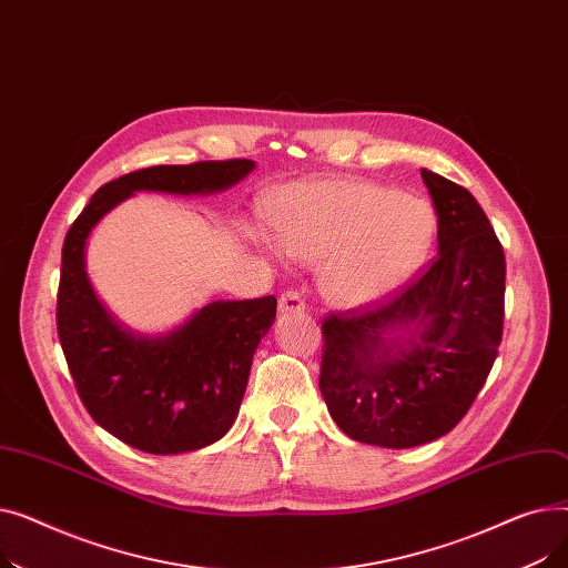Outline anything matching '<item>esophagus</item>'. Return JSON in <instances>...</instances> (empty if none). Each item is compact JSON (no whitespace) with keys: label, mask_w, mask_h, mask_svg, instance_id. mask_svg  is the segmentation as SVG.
Listing matches in <instances>:
<instances>
[{"label":"esophagus","mask_w":568,"mask_h":568,"mask_svg":"<svg viewBox=\"0 0 568 568\" xmlns=\"http://www.w3.org/2000/svg\"><path fill=\"white\" fill-rule=\"evenodd\" d=\"M278 311L283 315H287V313H304L306 311V302L302 300V294L296 292V290H287V292L281 294Z\"/></svg>","instance_id":"esophagus-1"}]
</instances>
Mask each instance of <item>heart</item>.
<instances>
[{
  "label": "heart",
  "instance_id": "obj_1",
  "mask_svg": "<svg viewBox=\"0 0 568 568\" xmlns=\"http://www.w3.org/2000/svg\"><path fill=\"white\" fill-rule=\"evenodd\" d=\"M272 253L320 262V285L341 308H364L394 294L426 260L435 214L428 202L354 179L292 182L268 202Z\"/></svg>",
  "mask_w": 568,
  "mask_h": 568
}]
</instances>
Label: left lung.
Here are the masks:
<instances>
[{
    "mask_svg": "<svg viewBox=\"0 0 568 568\" xmlns=\"http://www.w3.org/2000/svg\"><path fill=\"white\" fill-rule=\"evenodd\" d=\"M437 257L389 304L322 324L320 392L338 428L409 449L449 433L488 379L501 341L506 260L474 195L422 170Z\"/></svg>",
    "mask_w": 568,
    "mask_h": 568,
    "instance_id": "1",
    "label": "left lung"
}]
</instances>
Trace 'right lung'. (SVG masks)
<instances>
[{
  "label": "right lung",
  "instance_id": "right-lung-1",
  "mask_svg": "<svg viewBox=\"0 0 568 568\" xmlns=\"http://www.w3.org/2000/svg\"><path fill=\"white\" fill-rule=\"evenodd\" d=\"M253 170L255 161L234 159L129 172L92 195L64 239L59 343L92 419L138 452H197L232 428L255 349L276 320V300L212 302L165 334H138L97 296L87 276V239L116 204L140 191L212 195Z\"/></svg>",
  "mask_w": 568,
  "mask_h": 568
}]
</instances>
